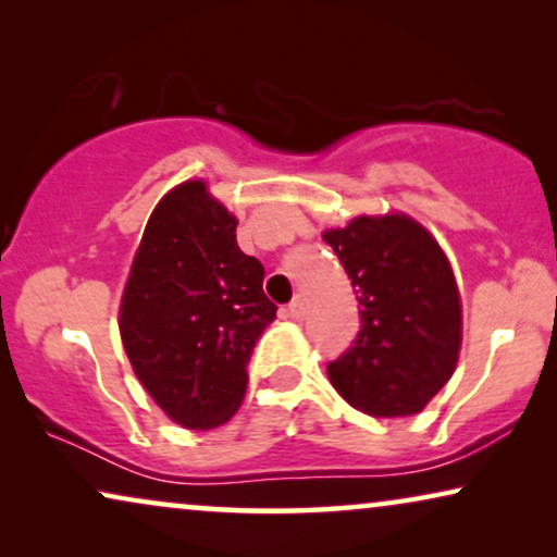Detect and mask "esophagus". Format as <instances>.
I'll use <instances>...</instances> for the list:
<instances>
[{"instance_id": "esophagus-1", "label": "esophagus", "mask_w": 557, "mask_h": 557, "mask_svg": "<svg viewBox=\"0 0 557 557\" xmlns=\"http://www.w3.org/2000/svg\"><path fill=\"white\" fill-rule=\"evenodd\" d=\"M288 317L296 319V322H301V319L307 317V301H304L301 296H296V299L288 304Z\"/></svg>"}]
</instances>
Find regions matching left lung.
I'll return each mask as SVG.
<instances>
[{"label": "left lung", "instance_id": "obj_1", "mask_svg": "<svg viewBox=\"0 0 557 557\" xmlns=\"http://www.w3.org/2000/svg\"><path fill=\"white\" fill-rule=\"evenodd\" d=\"M360 301L355 345L326 364L342 398L375 418L416 416L454 375L461 294L429 227L406 212L357 215L326 227Z\"/></svg>", "mask_w": 557, "mask_h": 557}]
</instances>
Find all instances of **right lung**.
<instances>
[{
    "label": "right lung",
    "instance_id": "add662e5",
    "mask_svg": "<svg viewBox=\"0 0 557 557\" xmlns=\"http://www.w3.org/2000/svg\"><path fill=\"white\" fill-rule=\"evenodd\" d=\"M235 227L208 182H180L151 210L121 294L119 332L134 375L182 429L231 421L256 339L276 319L263 265L238 248Z\"/></svg>",
    "mask_w": 557,
    "mask_h": 557
}]
</instances>
